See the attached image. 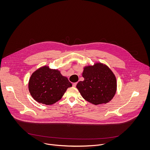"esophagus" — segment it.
Returning a JSON list of instances; mask_svg holds the SVG:
<instances>
[{
	"instance_id": "obj_1",
	"label": "esophagus",
	"mask_w": 150,
	"mask_h": 150,
	"mask_svg": "<svg viewBox=\"0 0 150 150\" xmlns=\"http://www.w3.org/2000/svg\"><path fill=\"white\" fill-rule=\"evenodd\" d=\"M77 83H73V87H76V86H77Z\"/></svg>"
}]
</instances>
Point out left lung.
<instances>
[{
  "label": "left lung",
  "instance_id": "obj_1",
  "mask_svg": "<svg viewBox=\"0 0 150 150\" xmlns=\"http://www.w3.org/2000/svg\"><path fill=\"white\" fill-rule=\"evenodd\" d=\"M84 80L79 81L76 87L83 98L95 105L109 102L117 91L116 77L106 64L96 63L84 68Z\"/></svg>",
  "mask_w": 150,
  "mask_h": 150
}]
</instances>
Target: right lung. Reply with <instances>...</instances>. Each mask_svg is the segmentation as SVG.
I'll return each instance as SVG.
<instances>
[{"label": "right lung", "instance_id": "1", "mask_svg": "<svg viewBox=\"0 0 150 150\" xmlns=\"http://www.w3.org/2000/svg\"><path fill=\"white\" fill-rule=\"evenodd\" d=\"M72 86L61 72L44 66L32 73L29 81V91L38 102L52 105L60 100L69 87Z\"/></svg>", "mask_w": 150, "mask_h": 150}]
</instances>
